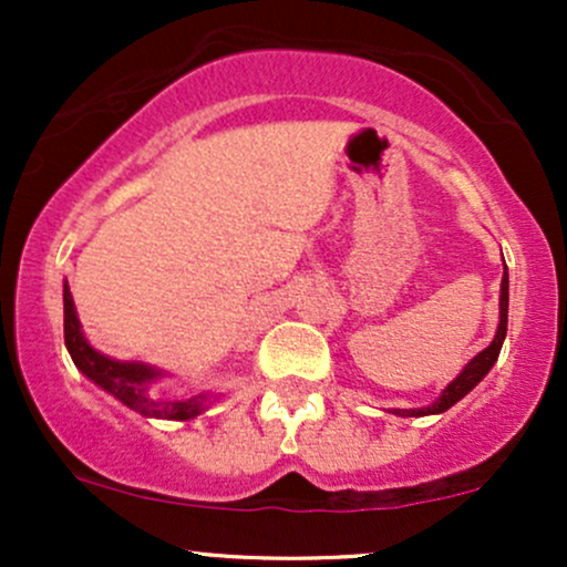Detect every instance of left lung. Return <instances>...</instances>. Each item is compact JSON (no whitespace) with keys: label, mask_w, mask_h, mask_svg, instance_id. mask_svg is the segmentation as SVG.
<instances>
[{"label":"left lung","mask_w":567,"mask_h":567,"mask_svg":"<svg viewBox=\"0 0 567 567\" xmlns=\"http://www.w3.org/2000/svg\"><path fill=\"white\" fill-rule=\"evenodd\" d=\"M506 320H509V275H506V264H504V277H501V296H498V328H496V336H493V341L487 343L480 354H474L472 360L466 362L464 370H461V373L455 375L445 389H442V394L432 402V405L389 408V413L400 415V419H421V415L445 413V410L453 408L455 402L464 400V396L470 394L487 373H491V368L496 365L501 347H504V338H506Z\"/></svg>","instance_id":"obj_1"}]
</instances>
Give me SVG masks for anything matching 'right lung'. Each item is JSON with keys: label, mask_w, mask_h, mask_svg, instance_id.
<instances>
[{"label": "right lung", "mask_w": 567, "mask_h": 567, "mask_svg": "<svg viewBox=\"0 0 567 567\" xmlns=\"http://www.w3.org/2000/svg\"><path fill=\"white\" fill-rule=\"evenodd\" d=\"M63 338H66L71 360H74V365L82 375H87L95 386H101L103 392L116 396L122 405L146 415V419L192 421L218 400V394L213 392L154 396L152 386L165 379V370L135 360H114V357L97 351L82 333V322L76 317V306L74 298H71L69 282H63Z\"/></svg>", "instance_id": "obj_1"}]
</instances>
